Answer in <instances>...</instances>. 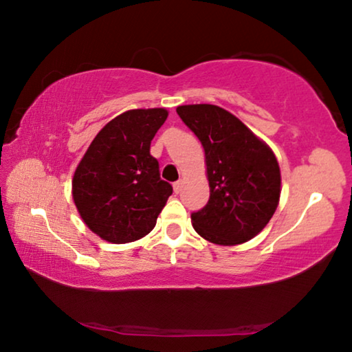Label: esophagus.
Returning <instances> with one entry per match:
<instances>
[{
	"label": "esophagus",
	"mask_w": 352,
	"mask_h": 352,
	"mask_svg": "<svg viewBox=\"0 0 352 352\" xmlns=\"http://www.w3.org/2000/svg\"><path fill=\"white\" fill-rule=\"evenodd\" d=\"M182 188H183V182H182V180H178V182L174 183V192H175V194L180 192Z\"/></svg>",
	"instance_id": "obj_1"
}]
</instances>
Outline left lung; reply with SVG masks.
Segmentation results:
<instances>
[{
    "mask_svg": "<svg viewBox=\"0 0 352 352\" xmlns=\"http://www.w3.org/2000/svg\"><path fill=\"white\" fill-rule=\"evenodd\" d=\"M177 114L202 142L210 183L208 204L191 214L192 227L221 246L249 241L278 205L280 169L274 153L219 106L185 104Z\"/></svg>",
    "mask_w": 352,
    "mask_h": 352,
    "instance_id": "1",
    "label": "left lung"
}]
</instances>
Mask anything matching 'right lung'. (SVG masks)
I'll list each match as a JSON object with an SVG mask.
<instances>
[{"instance_id":"obj_1","label":"right lung","mask_w":352,"mask_h":352,"mask_svg":"<svg viewBox=\"0 0 352 352\" xmlns=\"http://www.w3.org/2000/svg\"><path fill=\"white\" fill-rule=\"evenodd\" d=\"M166 119L164 108L117 116L78 164L72 182L78 213L104 241L124 244L146 236L172 194L150 155V142Z\"/></svg>"}]
</instances>
